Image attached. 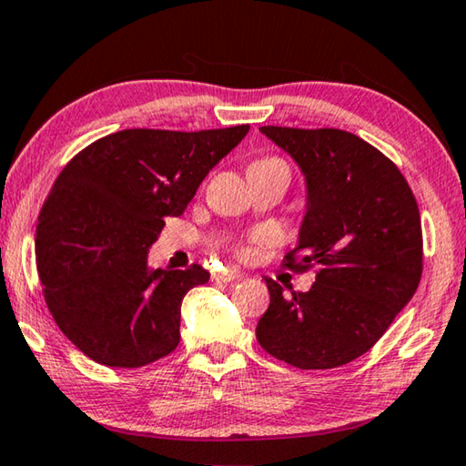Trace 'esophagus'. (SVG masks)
I'll use <instances>...</instances> for the list:
<instances>
[{
    "instance_id": "34e87169",
    "label": "esophagus",
    "mask_w": 466,
    "mask_h": 466,
    "mask_svg": "<svg viewBox=\"0 0 466 466\" xmlns=\"http://www.w3.org/2000/svg\"><path fill=\"white\" fill-rule=\"evenodd\" d=\"M211 279H214L216 283H230V281H236L240 279V273L238 271H218L211 275Z\"/></svg>"
}]
</instances>
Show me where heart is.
Wrapping results in <instances>:
<instances>
[{"label":"heart","mask_w":466,"mask_h":466,"mask_svg":"<svg viewBox=\"0 0 466 466\" xmlns=\"http://www.w3.org/2000/svg\"><path fill=\"white\" fill-rule=\"evenodd\" d=\"M255 164H283L281 160H279V157H261V160H257ZM283 167H286V164H283Z\"/></svg>","instance_id":"heart-1"}]
</instances>
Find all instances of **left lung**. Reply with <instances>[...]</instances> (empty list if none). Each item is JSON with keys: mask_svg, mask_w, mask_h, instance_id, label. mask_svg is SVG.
I'll use <instances>...</instances> for the list:
<instances>
[{"mask_svg": "<svg viewBox=\"0 0 466 466\" xmlns=\"http://www.w3.org/2000/svg\"><path fill=\"white\" fill-rule=\"evenodd\" d=\"M261 133L294 157L309 191L286 265L319 271L309 291L289 296L265 279L271 302L257 339L299 370L350 364L374 347L420 286V208L400 170L350 131L267 125Z\"/></svg>", "mask_w": 466, "mask_h": 466, "instance_id": "left-lung-1", "label": "left lung"}]
</instances>
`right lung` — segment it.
Wrapping results in <instances>:
<instances>
[{"label":"right lung","instance_id":"1","mask_svg":"<svg viewBox=\"0 0 466 466\" xmlns=\"http://www.w3.org/2000/svg\"><path fill=\"white\" fill-rule=\"evenodd\" d=\"M248 129H125L61 170L38 214L36 269L61 333L90 360L139 368L177 350L180 302L209 273L152 269L147 250Z\"/></svg>","mask_w":466,"mask_h":466}]
</instances>
